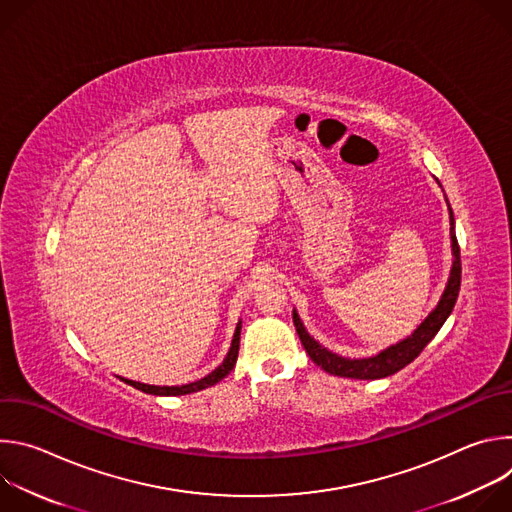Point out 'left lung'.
<instances>
[{
	"instance_id": "left-lung-1",
	"label": "left lung",
	"mask_w": 512,
	"mask_h": 512,
	"mask_svg": "<svg viewBox=\"0 0 512 512\" xmlns=\"http://www.w3.org/2000/svg\"><path fill=\"white\" fill-rule=\"evenodd\" d=\"M435 182L440 184V180L437 178H435ZM446 202H448V198H446ZM448 210H450V241H452V257H454L450 277H448V283L444 287V294H442L440 302L435 304V308L425 316V320L407 338L383 348L381 352H377L373 356H364V358L342 356V354L328 350L314 336H310L298 310L294 308V324H296L298 336H300L306 352L310 354V358L318 364L320 369H324L326 373H330L334 377H346V379H364V381L383 379V377L395 375L397 371L407 367V364L413 358H417L419 352L433 340V336L440 332V328L450 318V314L456 306L460 281H462L460 247H458V239H456V221H454V212H452L450 202H448Z\"/></svg>"
}]
</instances>
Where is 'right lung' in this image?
<instances>
[{
	"mask_svg": "<svg viewBox=\"0 0 512 512\" xmlns=\"http://www.w3.org/2000/svg\"><path fill=\"white\" fill-rule=\"evenodd\" d=\"M239 340H241V322L237 324L235 328V336H233V342H231V348L225 356V360L218 364V367L208 373L204 379H198L194 383H188V385H174V387H160V385H145V383H137V381H129V379H123L127 385L143 391V393H150V395H164V397H176V395H188V393H196V391H202L206 387H212L216 385L218 381H223L233 369H235V362H237V356H239Z\"/></svg>",
	"mask_w": 512,
	"mask_h": 512,
	"instance_id": "1",
	"label": "right lung"
}]
</instances>
